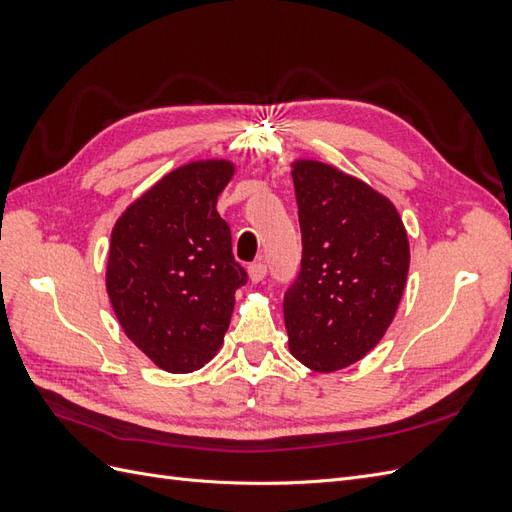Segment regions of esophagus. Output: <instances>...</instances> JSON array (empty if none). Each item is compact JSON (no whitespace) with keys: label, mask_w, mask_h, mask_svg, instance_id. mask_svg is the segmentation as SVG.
<instances>
[{"label":"esophagus","mask_w":512,"mask_h":512,"mask_svg":"<svg viewBox=\"0 0 512 512\" xmlns=\"http://www.w3.org/2000/svg\"><path fill=\"white\" fill-rule=\"evenodd\" d=\"M247 273H250V280H252L254 284H258V282L265 280L267 265H265V262H252V265L247 267Z\"/></svg>","instance_id":"obj_1"}]
</instances>
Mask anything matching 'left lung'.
Returning a JSON list of instances; mask_svg holds the SVG:
<instances>
[{"instance_id": "1", "label": "left lung", "mask_w": 512, "mask_h": 512, "mask_svg": "<svg viewBox=\"0 0 512 512\" xmlns=\"http://www.w3.org/2000/svg\"><path fill=\"white\" fill-rule=\"evenodd\" d=\"M301 267L284 294L294 359L314 371L356 363L389 329L410 247L397 209L367 183L320 162L292 170Z\"/></svg>"}]
</instances>
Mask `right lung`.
Wrapping results in <instances>:
<instances>
[{
	"label": "right lung",
	"mask_w": 512,
	"mask_h": 512,
	"mask_svg": "<svg viewBox=\"0 0 512 512\" xmlns=\"http://www.w3.org/2000/svg\"><path fill=\"white\" fill-rule=\"evenodd\" d=\"M228 162L181 166L113 228L106 290L121 329L158 367L200 369L220 350L247 271L215 203Z\"/></svg>",
	"instance_id": "obj_1"
}]
</instances>
